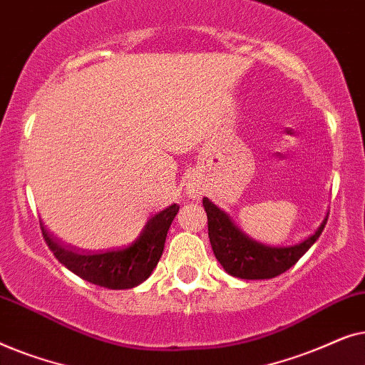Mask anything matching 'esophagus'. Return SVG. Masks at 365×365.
Here are the masks:
<instances>
[{
    "label": "esophagus",
    "instance_id": "esophagus-1",
    "mask_svg": "<svg viewBox=\"0 0 365 365\" xmlns=\"http://www.w3.org/2000/svg\"><path fill=\"white\" fill-rule=\"evenodd\" d=\"M187 194H189V197L199 199L201 197V187L196 186V184H191V186L187 187Z\"/></svg>",
    "mask_w": 365,
    "mask_h": 365
}]
</instances>
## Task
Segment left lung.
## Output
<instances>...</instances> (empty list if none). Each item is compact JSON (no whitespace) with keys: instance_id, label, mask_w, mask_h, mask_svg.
Segmentation results:
<instances>
[{"instance_id":"8db88e82","label":"left lung","mask_w":365,"mask_h":365,"mask_svg":"<svg viewBox=\"0 0 365 365\" xmlns=\"http://www.w3.org/2000/svg\"><path fill=\"white\" fill-rule=\"evenodd\" d=\"M202 204L207 212L209 241L214 256L227 274L249 281L272 279L291 269L317 241L327 222L326 216L316 232L301 242L291 246H269L249 237L242 229L236 226L227 212H224L207 197L202 199Z\"/></svg>"}]
</instances>
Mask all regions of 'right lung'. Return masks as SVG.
<instances>
[{
	"instance_id": "right-lung-1",
	"label": "right lung",
	"mask_w": 365,
	"mask_h": 365,
	"mask_svg": "<svg viewBox=\"0 0 365 365\" xmlns=\"http://www.w3.org/2000/svg\"><path fill=\"white\" fill-rule=\"evenodd\" d=\"M179 211L178 204L163 209L149 219L136 241L128 247L99 254L76 252L49 236L41 222L43 237L54 257L84 281L108 289H133L151 276L163 256L169 226Z\"/></svg>"
}]
</instances>
